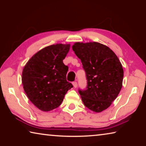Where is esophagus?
<instances>
[{
    "mask_svg": "<svg viewBox=\"0 0 146 146\" xmlns=\"http://www.w3.org/2000/svg\"><path fill=\"white\" fill-rule=\"evenodd\" d=\"M73 85L74 86V88H76L77 87V82H76V81H74V82H73Z\"/></svg>",
    "mask_w": 146,
    "mask_h": 146,
    "instance_id": "1",
    "label": "esophagus"
}]
</instances>
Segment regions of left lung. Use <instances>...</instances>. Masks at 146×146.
<instances>
[{
    "label": "left lung",
    "mask_w": 146,
    "mask_h": 146,
    "mask_svg": "<svg viewBox=\"0 0 146 146\" xmlns=\"http://www.w3.org/2000/svg\"><path fill=\"white\" fill-rule=\"evenodd\" d=\"M85 71L87 86L78 89L84 104L100 113L111 104L122 88L123 71L115 53L98 42H76L73 46Z\"/></svg>",
    "instance_id": "1"
}]
</instances>
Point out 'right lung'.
Returning <instances> with one entry per match:
<instances>
[{"instance_id": "right-lung-1", "label": "right lung", "mask_w": 146, "mask_h": 146, "mask_svg": "<svg viewBox=\"0 0 146 146\" xmlns=\"http://www.w3.org/2000/svg\"><path fill=\"white\" fill-rule=\"evenodd\" d=\"M69 49L70 44L46 47L32 56L23 69L24 91L29 100L43 111L58 108L73 88L66 80L68 67L63 63Z\"/></svg>"}]
</instances>
